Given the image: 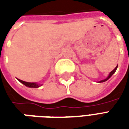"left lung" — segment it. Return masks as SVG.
<instances>
[{"mask_svg":"<svg viewBox=\"0 0 129 129\" xmlns=\"http://www.w3.org/2000/svg\"><path fill=\"white\" fill-rule=\"evenodd\" d=\"M117 68V66L115 68V69H114L113 70H112V71H111V73H109V75H108V77H106V78L104 79H103V80H101V81H99V82H100V83H102V82H104V81H107V80H108V79H110V78H111V77H112V75H113L114 73H115V71H116Z\"/></svg>","mask_w":129,"mask_h":129,"instance_id":"obj_1","label":"left lung"}]
</instances>
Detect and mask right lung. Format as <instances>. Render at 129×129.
<instances>
[{
	"mask_svg": "<svg viewBox=\"0 0 129 129\" xmlns=\"http://www.w3.org/2000/svg\"><path fill=\"white\" fill-rule=\"evenodd\" d=\"M18 80L21 83H22L23 84H24L25 86H26L27 87H29V88H39L41 86H42L43 84H39L37 83H34V82H26V81H22L21 79H18Z\"/></svg>",
	"mask_w": 129,
	"mask_h": 129,
	"instance_id": "add662e5",
	"label": "right lung"
}]
</instances>
